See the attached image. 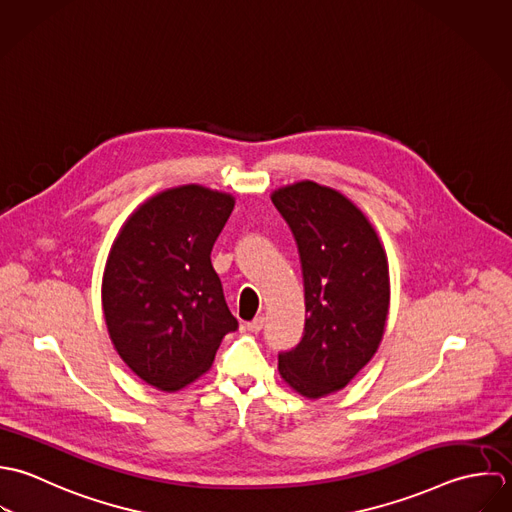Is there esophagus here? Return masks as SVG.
<instances>
[{
  "mask_svg": "<svg viewBox=\"0 0 512 512\" xmlns=\"http://www.w3.org/2000/svg\"><path fill=\"white\" fill-rule=\"evenodd\" d=\"M265 326V316H255L251 322H247V330L249 332H261V328Z\"/></svg>",
  "mask_w": 512,
  "mask_h": 512,
  "instance_id": "1",
  "label": "esophagus"
}]
</instances>
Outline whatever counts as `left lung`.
Instances as JSON below:
<instances>
[{"label":"left lung","mask_w":512,"mask_h":512,"mask_svg":"<svg viewBox=\"0 0 512 512\" xmlns=\"http://www.w3.org/2000/svg\"><path fill=\"white\" fill-rule=\"evenodd\" d=\"M271 202L295 235L307 307L303 338L279 354V374L318 400L348 386L382 342L388 257L368 217L332 188L305 180L275 190Z\"/></svg>","instance_id":"8db88e82"}]
</instances>
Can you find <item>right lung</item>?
<instances>
[{
    "label": "right lung",
    "mask_w": 512,
    "mask_h": 512,
    "mask_svg": "<svg viewBox=\"0 0 512 512\" xmlns=\"http://www.w3.org/2000/svg\"><path fill=\"white\" fill-rule=\"evenodd\" d=\"M233 205V196L198 184L164 190L134 209L110 247V340L124 364L162 392L196 382L237 328L209 257Z\"/></svg>",
    "instance_id": "obj_1"
}]
</instances>
